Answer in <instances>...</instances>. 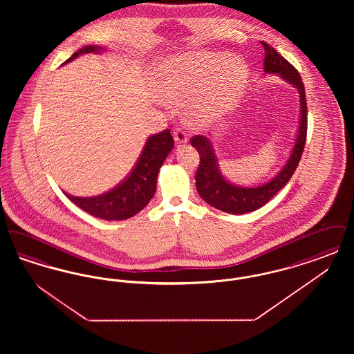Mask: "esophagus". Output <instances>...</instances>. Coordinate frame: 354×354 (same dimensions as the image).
Masks as SVG:
<instances>
[{
  "mask_svg": "<svg viewBox=\"0 0 354 354\" xmlns=\"http://www.w3.org/2000/svg\"><path fill=\"white\" fill-rule=\"evenodd\" d=\"M174 139H175V142L178 143V145H185L188 142V136L185 134V131H183L182 129H176L175 131H174Z\"/></svg>",
  "mask_w": 354,
  "mask_h": 354,
  "instance_id": "esophagus-1",
  "label": "esophagus"
}]
</instances>
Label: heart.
Here are the masks:
<instances>
[{"label": "heart", "instance_id": "obj_1", "mask_svg": "<svg viewBox=\"0 0 354 354\" xmlns=\"http://www.w3.org/2000/svg\"><path fill=\"white\" fill-rule=\"evenodd\" d=\"M250 82L245 59L234 53L187 51L163 62L153 82L156 98L182 104L185 118L204 126L225 115Z\"/></svg>", "mask_w": 354, "mask_h": 354}]
</instances>
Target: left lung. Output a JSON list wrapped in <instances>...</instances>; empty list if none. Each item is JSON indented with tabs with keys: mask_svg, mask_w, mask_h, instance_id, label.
Instances as JSON below:
<instances>
[{
	"mask_svg": "<svg viewBox=\"0 0 354 354\" xmlns=\"http://www.w3.org/2000/svg\"><path fill=\"white\" fill-rule=\"evenodd\" d=\"M266 50L264 57V73L277 74L286 82L297 88L300 95V117L297 134L295 136V143L289 153L284 167L280 169L268 182L263 185L243 187L230 182L221 172L218 155L212 145V139L203 135H195L191 139V146L196 149L201 155V165L196 171V189L203 201L209 205L228 214H248L253 212L270 199L289 182L295 169L303 155L305 138H306V98L305 87L299 71L293 68L284 57H281L274 48L267 42H261Z\"/></svg>",
	"mask_w": 354,
	"mask_h": 354,
	"instance_id": "obj_1",
	"label": "left lung"
}]
</instances>
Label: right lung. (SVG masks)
<instances>
[{"instance_id": "add662e5", "label": "right lung", "mask_w": 354, "mask_h": 354, "mask_svg": "<svg viewBox=\"0 0 354 354\" xmlns=\"http://www.w3.org/2000/svg\"><path fill=\"white\" fill-rule=\"evenodd\" d=\"M103 46L87 45L75 51L65 64L71 62L82 54H100ZM64 64V65H65ZM174 149V139L169 130L153 134L146 140L140 156L130 175L115 188L97 196H73L64 191L71 202L87 214L103 220H124L142 211L155 195L156 178L163 162Z\"/></svg>"}]
</instances>
